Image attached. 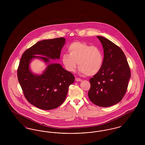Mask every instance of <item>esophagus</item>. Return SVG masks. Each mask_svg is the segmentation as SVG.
Masks as SVG:
<instances>
[{
	"mask_svg": "<svg viewBox=\"0 0 145 145\" xmlns=\"http://www.w3.org/2000/svg\"><path fill=\"white\" fill-rule=\"evenodd\" d=\"M76 82H82V80L81 79H80V78H76Z\"/></svg>",
	"mask_w": 145,
	"mask_h": 145,
	"instance_id": "1",
	"label": "esophagus"
}]
</instances>
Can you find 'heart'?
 I'll return each instance as SVG.
<instances>
[{
  "label": "heart",
  "instance_id": "obj_1",
  "mask_svg": "<svg viewBox=\"0 0 145 145\" xmlns=\"http://www.w3.org/2000/svg\"><path fill=\"white\" fill-rule=\"evenodd\" d=\"M67 50L69 54H63L61 61L65 69L69 72H74L77 62L79 72L88 76L96 74L103 66V53L97 46L74 42L68 47Z\"/></svg>",
  "mask_w": 145,
  "mask_h": 145
}]
</instances>
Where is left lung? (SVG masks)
I'll list each match as a JSON object with an SVG mask.
<instances>
[{"label": "left lung", "instance_id": "1", "mask_svg": "<svg viewBox=\"0 0 145 145\" xmlns=\"http://www.w3.org/2000/svg\"><path fill=\"white\" fill-rule=\"evenodd\" d=\"M97 37L103 48V64L99 72L90 79L88 96L97 106L108 107L123 98L131 78V70L121 49L104 37Z\"/></svg>", "mask_w": 145, "mask_h": 145}]
</instances>
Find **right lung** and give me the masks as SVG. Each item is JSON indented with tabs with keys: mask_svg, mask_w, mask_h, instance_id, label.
<instances>
[{
	"mask_svg": "<svg viewBox=\"0 0 145 145\" xmlns=\"http://www.w3.org/2000/svg\"><path fill=\"white\" fill-rule=\"evenodd\" d=\"M63 37L37 42L22 56L17 70L18 80L24 96L36 108L49 110L57 108L66 99L69 87L74 81L73 74L50 59H59L65 44ZM34 58L42 59L48 65L41 75L32 72L29 64Z\"/></svg>",
	"mask_w": 145,
	"mask_h": 145,
	"instance_id": "right-lung-1",
	"label": "right lung"
}]
</instances>
